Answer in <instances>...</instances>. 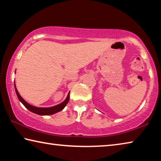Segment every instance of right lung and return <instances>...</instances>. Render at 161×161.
<instances>
[{
  "mask_svg": "<svg viewBox=\"0 0 161 161\" xmlns=\"http://www.w3.org/2000/svg\"><path fill=\"white\" fill-rule=\"evenodd\" d=\"M14 85H15L16 94H17V97L18 98V99L20 100V102L23 103V104L25 106V107L28 108L29 111H31L32 113L38 114V115H41V116L51 115V114H54L57 112H59V111H60L63 109V108L65 107V106L67 104V103L69 100V94L67 95V99H65L63 102L59 103L58 105L54 106V107H48V108L35 107L34 106H32L31 104H29L28 103H27L20 96V94H19L17 89H16L15 87V84H14Z\"/></svg>",
  "mask_w": 161,
  "mask_h": 161,
  "instance_id": "add662e5",
  "label": "right lung"
}]
</instances>
